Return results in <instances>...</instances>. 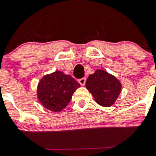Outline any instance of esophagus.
<instances>
[{
    "mask_svg": "<svg viewBox=\"0 0 156 156\" xmlns=\"http://www.w3.org/2000/svg\"><path fill=\"white\" fill-rule=\"evenodd\" d=\"M78 82H79V84H81V86H84V84H85V82H86V78H81V79L78 80Z\"/></svg>",
    "mask_w": 156,
    "mask_h": 156,
    "instance_id": "34e87169",
    "label": "esophagus"
}]
</instances>
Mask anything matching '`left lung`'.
Wrapping results in <instances>:
<instances>
[{
  "label": "left lung",
  "mask_w": 156,
  "mask_h": 156,
  "mask_svg": "<svg viewBox=\"0 0 156 156\" xmlns=\"http://www.w3.org/2000/svg\"><path fill=\"white\" fill-rule=\"evenodd\" d=\"M122 87V83L115 76L102 69H97L86 81V88L94 100L103 107H110L115 103Z\"/></svg>",
  "instance_id": "8db88e82"
}]
</instances>
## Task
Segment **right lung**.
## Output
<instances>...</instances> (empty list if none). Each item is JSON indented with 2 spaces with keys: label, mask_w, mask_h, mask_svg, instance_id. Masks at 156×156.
<instances>
[{
  "label": "right lung",
  "mask_w": 156,
  "mask_h": 156,
  "mask_svg": "<svg viewBox=\"0 0 156 156\" xmlns=\"http://www.w3.org/2000/svg\"><path fill=\"white\" fill-rule=\"evenodd\" d=\"M81 87L70 75L56 71L45 75L38 82L37 97L41 104L53 112H59L67 106L74 92Z\"/></svg>",
  "instance_id": "add662e5"
}]
</instances>
